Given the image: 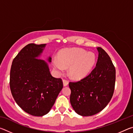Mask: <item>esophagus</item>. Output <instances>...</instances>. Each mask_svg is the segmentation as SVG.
<instances>
[{
  "instance_id": "esophagus-1",
  "label": "esophagus",
  "mask_w": 133,
  "mask_h": 133,
  "mask_svg": "<svg viewBox=\"0 0 133 133\" xmlns=\"http://www.w3.org/2000/svg\"><path fill=\"white\" fill-rule=\"evenodd\" d=\"M63 85H64V86H67V85H68V84H69L68 81L66 80H64V79L63 80Z\"/></svg>"
}]
</instances>
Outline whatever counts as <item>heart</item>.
<instances>
[{"label":"heart","mask_w":133,"mask_h":133,"mask_svg":"<svg viewBox=\"0 0 133 133\" xmlns=\"http://www.w3.org/2000/svg\"><path fill=\"white\" fill-rule=\"evenodd\" d=\"M96 61L95 55L77 48L66 49L58 54V58H54L53 66L58 73L62 74L64 67H69L70 77L80 80L89 73Z\"/></svg>","instance_id":"1"}]
</instances>
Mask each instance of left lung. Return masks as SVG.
<instances>
[{
	"instance_id": "left-lung-1",
	"label": "left lung",
	"mask_w": 133,
	"mask_h": 133,
	"mask_svg": "<svg viewBox=\"0 0 133 133\" xmlns=\"http://www.w3.org/2000/svg\"><path fill=\"white\" fill-rule=\"evenodd\" d=\"M98 57L96 66L87 77L77 82H70V101L76 113L91 116L100 112L113 95L116 69L108 54L97 48Z\"/></svg>"
}]
</instances>
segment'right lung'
<instances>
[{
    "label": "right lung",
    "instance_id": "1",
    "mask_svg": "<svg viewBox=\"0 0 133 133\" xmlns=\"http://www.w3.org/2000/svg\"><path fill=\"white\" fill-rule=\"evenodd\" d=\"M46 44L30 43L13 59L10 73L11 93L17 105L30 115L50 111L63 89L61 78L51 75L48 63L40 59ZM48 62L51 58H48Z\"/></svg>",
    "mask_w": 133,
    "mask_h": 133
}]
</instances>
